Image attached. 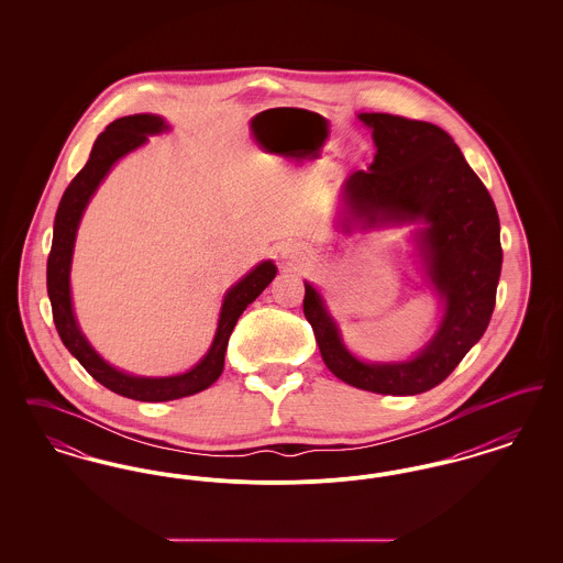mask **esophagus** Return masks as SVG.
<instances>
[{
	"instance_id": "1",
	"label": "esophagus",
	"mask_w": 563,
	"mask_h": 563,
	"mask_svg": "<svg viewBox=\"0 0 563 563\" xmlns=\"http://www.w3.org/2000/svg\"><path fill=\"white\" fill-rule=\"evenodd\" d=\"M276 253L285 260V262H299L303 257V249L297 242H283Z\"/></svg>"
}]
</instances>
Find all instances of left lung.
I'll use <instances>...</instances> for the list:
<instances>
[{
    "label": "left lung",
    "instance_id": "left-lung-1",
    "mask_svg": "<svg viewBox=\"0 0 563 563\" xmlns=\"http://www.w3.org/2000/svg\"><path fill=\"white\" fill-rule=\"evenodd\" d=\"M356 118L372 131L375 156L369 170L344 181L335 228L352 234L418 225L416 257L441 317L413 356L374 363L350 352L310 283H303V314L335 377L377 395H420L454 372L489 324L503 269L500 221L489 191L443 129L390 113Z\"/></svg>",
    "mask_w": 563,
    "mask_h": 563
}]
</instances>
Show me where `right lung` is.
Listing matches in <instances>:
<instances>
[{
    "mask_svg": "<svg viewBox=\"0 0 563 563\" xmlns=\"http://www.w3.org/2000/svg\"><path fill=\"white\" fill-rule=\"evenodd\" d=\"M170 126L162 115L154 113H134L118 118L109 124L92 145L90 158L80 173L74 177L69 188L65 189L58 211L54 217L53 249L48 255V297L53 303L54 324L65 344L81 367L101 382L115 395H122L134 401L161 402L184 399L207 390L223 372L228 340L249 303H253L276 276V266L272 260L257 264L249 274H244L236 285H232L219 310V321L214 331L211 349L188 372L164 377H147L122 372L92 349V344L81 333L80 322L76 319L74 299H71V260L74 246L80 228L81 217L92 200L95 191L103 184L115 162L122 161L154 134L166 133Z\"/></svg>",
    "mask_w": 563,
    "mask_h": 563,
    "instance_id": "add662e5",
    "label": "right lung"
}]
</instances>
